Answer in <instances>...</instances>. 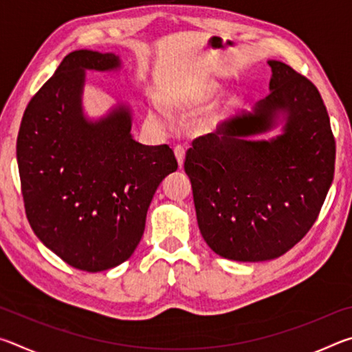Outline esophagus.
<instances>
[{"label": "esophagus", "mask_w": 352, "mask_h": 352, "mask_svg": "<svg viewBox=\"0 0 352 352\" xmlns=\"http://www.w3.org/2000/svg\"><path fill=\"white\" fill-rule=\"evenodd\" d=\"M174 153H175V158H177V163H178V168H183V163H184V148L182 146H175L174 148Z\"/></svg>", "instance_id": "obj_1"}]
</instances>
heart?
Segmentation results:
<instances>
[{"mask_svg": "<svg viewBox=\"0 0 352 352\" xmlns=\"http://www.w3.org/2000/svg\"><path fill=\"white\" fill-rule=\"evenodd\" d=\"M216 91L217 88L214 85H210V87H205L200 93H195V94L178 93V94H174V96H168L164 99V102L168 109L183 113L189 109H192V107L201 102V100L211 98ZM147 121L155 129H166L170 121V118L168 115V111H164L157 105H152L151 109L147 110Z\"/></svg>", "mask_w": 352, "mask_h": 352, "instance_id": "obj_1", "label": "heart"}]
</instances>
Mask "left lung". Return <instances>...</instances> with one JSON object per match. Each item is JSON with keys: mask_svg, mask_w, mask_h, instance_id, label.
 Wrapping results in <instances>:
<instances>
[{"mask_svg": "<svg viewBox=\"0 0 352 352\" xmlns=\"http://www.w3.org/2000/svg\"><path fill=\"white\" fill-rule=\"evenodd\" d=\"M270 94L192 141L184 170L200 233L226 259L279 258L312 228L333 180L336 140L317 87L279 60ZM283 117V133L270 131Z\"/></svg>", "mask_w": 352, "mask_h": 352, "instance_id": "8db88e82", "label": "left lung"}]
</instances>
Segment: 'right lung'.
Returning <instances> with one entry per match:
<instances>
[{"label": "right lung", "instance_id": "right-lung-1", "mask_svg": "<svg viewBox=\"0 0 352 352\" xmlns=\"http://www.w3.org/2000/svg\"><path fill=\"white\" fill-rule=\"evenodd\" d=\"M119 68L113 52H69L28 104L16 140L35 236L85 272L113 269L132 256L155 190L178 168L168 144L133 140L129 105L118 104L99 119L83 113L87 71Z\"/></svg>", "mask_w": 352, "mask_h": 352}]
</instances>
